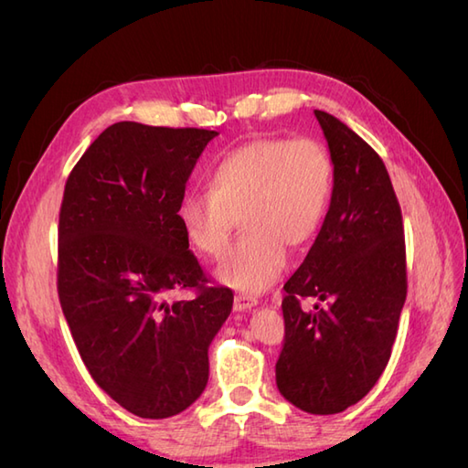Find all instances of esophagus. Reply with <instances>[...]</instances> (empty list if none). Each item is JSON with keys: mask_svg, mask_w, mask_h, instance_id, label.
Returning a JSON list of instances; mask_svg holds the SVG:
<instances>
[{"mask_svg": "<svg viewBox=\"0 0 468 468\" xmlns=\"http://www.w3.org/2000/svg\"><path fill=\"white\" fill-rule=\"evenodd\" d=\"M257 303H260V302H257L255 297L245 295V293H237L235 300H233L235 312H247V310H251V307H255Z\"/></svg>", "mask_w": 468, "mask_h": 468, "instance_id": "esophagus-1", "label": "esophagus"}]
</instances>
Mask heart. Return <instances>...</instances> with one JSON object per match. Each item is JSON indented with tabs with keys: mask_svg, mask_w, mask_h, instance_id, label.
<instances>
[{
	"mask_svg": "<svg viewBox=\"0 0 468 468\" xmlns=\"http://www.w3.org/2000/svg\"><path fill=\"white\" fill-rule=\"evenodd\" d=\"M335 166L312 138H257L227 151L208 168L207 191L183 195L181 231L198 253L218 257L235 217L247 235L217 265V280L243 293L271 287L290 263L287 243H310L330 213Z\"/></svg>",
	"mask_w": 468,
	"mask_h": 468,
	"instance_id": "obj_1",
	"label": "heart"
}]
</instances>
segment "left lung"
Masks as SVG:
<instances>
[{
	"instance_id": "1",
	"label": "left lung",
	"mask_w": 468,
	"mask_h": 468,
	"mask_svg": "<svg viewBox=\"0 0 468 468\" xmlns=\"http://www.w3.org/2000/svg\"><path fill=\"white\" fill-rule=\"evenodd\" d=\"M335 166L330 213L282 302L285 340L275 382L310 414H337L372 390L390 360L406 300L399 198L382 158L352 128L314 111ZM326 302L314 311L299 302Z\"/></svg>"
}]
</instances>
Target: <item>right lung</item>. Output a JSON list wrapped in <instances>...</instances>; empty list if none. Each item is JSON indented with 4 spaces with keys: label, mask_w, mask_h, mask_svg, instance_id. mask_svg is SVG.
Instances as JSON below:
<instances>
[{
    "label": "right lung",
    "mask_w": 468,
    "mask_h": 468,
    "mask_svg": "<svg viewBox=\"0 0 468 468\" xmlns=\"http://www.w3.org/2000/svg\"><path fill=\"white\" fill-rule=\"evenodd\" d=\"M205 128L116 122L69 173L58 225V295L94 382L141 419L186 410L208 380V346L233 292L207 287L176 207ZM195 286L193 301L173 291Z\"/></svg>",
    "instance_id": "add662e5"
}]
</instances>
